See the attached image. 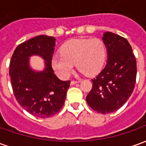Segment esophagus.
I'll use <instances>...</instances> for the list:
<instances>
[{"label":"esophagus","instance_id":"esophagus-1","mask_svg":"<svg viewBox=\"0 0 146 146\" xmlns=\"http://www.w3.org/2000/svg\"><path fill=\"white\" fill-rule=\"evenodd\" d=\"M77 83H79V81H78V80H72V81L70 82V84H71V85H73V84H77Z\"/></svg>","mask_w":146,"mask_h":146}]
</instances>
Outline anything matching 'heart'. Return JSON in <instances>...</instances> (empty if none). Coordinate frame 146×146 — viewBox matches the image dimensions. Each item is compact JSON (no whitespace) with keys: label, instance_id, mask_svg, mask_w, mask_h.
Here are the masks:
<instances>
[{"label":"heart","instance_id":"heart-1","mask_svg":"<svg viewBox=\"0 0 146 146\" xmlns=\"http://www.w3.org/2000/svg\"><path fill=\"white\" fill-rule=\"evenodd\" d=\"M60 56L54 55L51 67L61 79L69 78L76 63V68L87 76L98 74L104 66L106 48L98 38L73 39L60 48Z\"/></svg>","mask_w":146,"mask_h":146}]
</instances>
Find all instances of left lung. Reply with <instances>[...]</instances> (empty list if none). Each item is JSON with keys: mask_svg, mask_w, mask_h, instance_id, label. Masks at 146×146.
Returning a JSON list of instances; mask_svg holds the SVG:
<instances>
[{"mask_svg": "<svg viewBox=\"0 0 146 146\" xmlns=\"http://www.w3.org/2000/svg\"><path fill=\"white\" fill-rule=\"evenodd\" d=\"M102 40L108 51L107 62L92 80V88L86 100L92 110L106 114L119 109L131 95L136 82L137 65L127 39L106 32Z\"/></svg>", "mask_w": 146, "mask_h": 146, "instance_id": "8db88e82", "label": "left lung"}]
</instances>
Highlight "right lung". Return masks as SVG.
Segmentation results:
<instances>
[{"label":"right lung","instance_id":"add662e5","mask_svg":"<svg viewBox=\"0 0 146 146\" xmlns=\"http://www.w3.org/2000/svg\"><path fill=\"white\" fill-rule=\"evenodd\" d=\"M55 38L40 35L18 45L11 56L9 76L16 100L33 116L48 118L62 108L70 80L58 78L51 67ZM36 54L45 60L43 71H34L29 65L30 56Z\"/></svg>","mask_w":146,"mask_h":146}]
</instances>
